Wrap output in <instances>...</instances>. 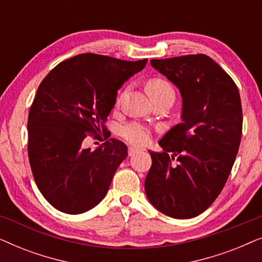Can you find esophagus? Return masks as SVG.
Here are the masks:
<instances>
[{"label": "esophagus", "mask_w": 262, "mask_h": 262, "mask_svg": "<svg viewBox=\"0 0 262 262\" xmlns=\"http://www.w3.org/2000/svg\"><path fill=\"white\" fill-rule=\"evenodd\" d=\"M138 150H139V149L135 148V146H128V149H127V154H128V156H134L136 152H138Z\"/></svg>", "instance_id": "34e87169"}]
</instances>
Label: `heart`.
Returning a JSON list of instances; mask_svg holds the SVG:
<instances>
[{"mask_svg":"<svg viewBox=\"0 0 262 262\" xmlns=\"http://www.w3.org/2000/svg\"><path fill=\"white\" fill-rule=\"evenodd\" d=\"M146 92H148L150 98L152 99V101L161 99L174 100L175 98V91L173 85H171L169 81L161 77L151 78V80L146 82ZM121 96L118 99V102H120ZM120 136L130 144L143 146L150 142L151 130L144 124L138 123V121H132V123L125 124L124 126H121Z\"/></svg>","mask_w":262,"mask_h":262,"instance_id":"heart-1","label":"heart"}]
</instances>
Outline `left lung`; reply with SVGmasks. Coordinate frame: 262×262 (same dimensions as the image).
<instances>
[{"mask_svg": "<svg viewBox=\"0 0 262 262\" xmlns=\"http://www.w3.org/2000/svg\"><path fill=\"white\" fill-rule=\"evenodd\" d=\"M150 63L180 89L182 123L161 139L162 151H150L145 193L167 216L193 218L220 195L235 162L242 136L239 93L234 80L202 53Z\"/></svg>", "mask_w": 262, "mask_h": 262, "instance_id": "1", "label": "left lung"}]
</instances>
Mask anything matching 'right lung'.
Wrapping results in <instances>:
<instances>
[{"label":"right lung","instance_id":"right-lung-1","mask_svg":"<svg viewBox=\"0 0 262 262\" xmlns=\"http://www.w3.org/2000/svg\"><path fill=\"white\" fill-rule=\"evenodd\" d=\"M146 62L83 53L63 60L39 84L28 113V159L39 191L55 209L82 213L106 195L126 145L110 138L91 150L82 142L101 131L105 137L118 89Z\"/></svg>","mask_w":262,"mask_h":262}]
</instances>
